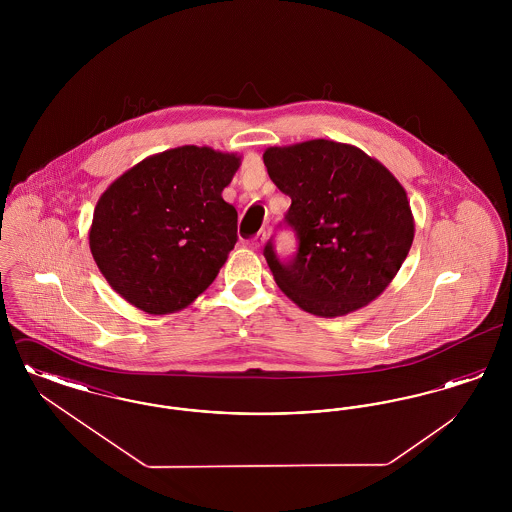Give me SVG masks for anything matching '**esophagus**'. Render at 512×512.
Here are the masks:
<instances>
[{
  "instance_id": "obj_1",
  "label": "esophagus",
  "mask_w": 512,
  "mask_h": 512,
  "mask_svg": "<svg viewBox=\"0 0 512 512\" xmlns=\"http://www.w3.org/2000/svg\"><path fill=\"white\" fill-rule=\"evenodd\" d=\"M265 240H267V234H265V232H259V234L249 242V247H251L253 251H259V249L265 245Z\"/></svg>"
}]
</instances>
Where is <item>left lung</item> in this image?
Listing matches in <instances>:
<instances>
[{"instance_id": "obj_1", "label": "left lung", "mask_w": 512, "mask_h": 512, "mask_svg": "<svg viewBox=\"0 0 512 512\" xmlns=\"http://www.w3.org/2000/svg\"><path fill=\"white\" fill-rule=\"evenodd\" d=\"M270 180L292 197L286 222L299 240L282 263L268 242L265 259L278 288L322 318L363 309L384 292L413 245L407 192L378 159L334 140L265 149Z\"/></svg>"}]
</instances>
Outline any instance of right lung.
Masks as SVG:
<instances>
[{
  "label": "right lung",
  "instance_id": "1",
  "mask_svg": "<svg viewBox=\"0 0 512 512\" xmlns=\"http://www.w3.org/2000/svg\"><path fill=\"white\" fill-rule=\"evenodd\" d=\"M242 155L180 146L149 155L101 194L90 251L109 286L149 315L186 309L238 242V211L222 199Z\"/></svg>",
  "mask_w": 512,
  "mask_h": 512
}]
</instances>
